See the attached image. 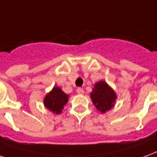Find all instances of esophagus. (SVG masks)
<instances>
[{
  "label": "esophagus",
  "instance_id": "1",
  "mask_svg": "<svg viewBox=\"0 0 157 157\" xmlns=\"http://www.w3.org/2000/svg\"><path fill=\"white\" fill-rule=\"evenodd\" d=\"M83 93H84V90L83 89H81V88L77 89V94H83Z\"/></svg>",
  "mask_w": 157,
  "mask_h": 157
}]
</instances>
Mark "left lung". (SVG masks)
Returning <instances> with one entry per match:
<instances>
[{
	"mask_svg": "<svg viewBox=\"0 0 157 157\" xmlns=\"http://www.w3.org/2000/svg\"><path fill=\"white\" fill-rule=\"evenodd\" d=\"M90 97L93 104L101 113L111 109L117 98L115 91L105 81H99L94 84Z\"/></svg>",
	"mask_w": 157,
	"mask_h": 157,
	"instance_id": "obj_1",
	"label": "left lung"
}]
</instances>
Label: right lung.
Returning a JSON list of instances; mask_svg holds the SVG:
<instances>
[{
    "label": "right lung",
    "instance_id": "add662e5",
    "mask_svg": "<svg viewBox=\"0 0 157 157\" xmlns=\"http://www.w3.org/2000/svg\"><path fill=\"white\" fill-rule=\"evenodd\" d=\"M68 100V95L66 94L59 87L55 86L43 99V103L47 109L54 114H60L63 106Z\"/></svg>",
    "mask_w": 157,
    "mask_h": 157
}]
</instances>
